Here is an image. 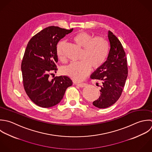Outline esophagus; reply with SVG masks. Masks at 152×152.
I'll return each instance as SVG.
<instances>
[{
  "mask_svg": "<svg viewBox=\"0 0 152 152\" xmlns=\"http://www.w3.org/2000/svg\"><path fill=\"white\" fill-rule=\"evenodd\" d=\"M76 85L80 87V88H84L87 85V83H76Z\"/></svg>",
  "mask_w": 152,
  "mask_h": 152,
  "instance_id": "34e87169",
  "label": "esophagus"
}]
</instances>
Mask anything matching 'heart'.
<instances>
[{
    "label": "heart",
    "instance_id": "heart-1",
    "mask_svg": "<svg viewBox=\"0 0 152 152\" xmlns=\"http://www.w3.org/2000/svg\"><path fill=\"white\" fill-rule=\"evenodd\" d=\"M77 45L83 48L80 60L64 67L62 72L72 80L80 82L85 79L90 72L91 67L99 68L105 61L109 49L108 41L102 37H95L86 32H80L73 37ZM64 41L58 42L56 54L58 58L64 60Z\"/></svg>",
    "mask_w": 152,
    "mask_h": 152
}]
</instances>
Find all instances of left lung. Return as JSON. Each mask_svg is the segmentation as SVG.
Listing matches in <instances>:
<instances>
[{
    "label": "left lung",
    "mask_w": 152,
    "mask_h": 152,
    "mask_svg": "<svg viewBox=\"0 0 152 152\" xmlns=\"http://www.w3.org/2000/svg\"><path fill=\"white\" fill-rule=\"evenodd\" d=\"M110 49L107 60L91 76L102 83L101 95L93 102L99 108H106L115 104L120 98L128 76L127 61L123 47L110 31L108 34Z\"/></svg>",
    "instance_id": "obj_1"
}]
</instances>
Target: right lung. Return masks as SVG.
<instances>
[{"label":"right lung","mask_w":152,"mask_h":152,"mask_svg":"<svg viewBox=\"0 0 152 152\" xmlns=\"http://www.w3.org/2000/svg\"><path fill=\"white\" fill-rule=\"evenodd\" d=\"M58 26L47 27L28 42L21 63L24 89L30 99L42 108L58 104L72 80L66 76L50 79L57 70L56 47L58 41L73 31Z\"/></svg>","instance_id":"obj_1"}]
</instances>
